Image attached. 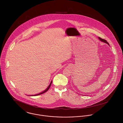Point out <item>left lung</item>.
I'll return each instance as SVG.
<instances>
[{
	"label": "left lung",
	"instance_id": "obj_1",
	"mask_svg": "<svg viewBox=\"0 0 123 123\" xmlns=\"http://www.w3.org/2000/svg\"><path fill=\"white\" fill-rule=\"evenodd\" d=\"M98 38H99V39L101 41H103V42H104L105 43H106L108 44V45H109V43L107 42V41H106V40H104V39H102V38H100V37H98Z\"/></svg>",
	"mask_w": 123,
	"mask_h": 123
}]
</instances>
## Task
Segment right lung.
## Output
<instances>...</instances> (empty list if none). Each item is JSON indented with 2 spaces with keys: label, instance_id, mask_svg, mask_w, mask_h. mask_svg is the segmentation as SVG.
Here are the masks:
<instances>
[{
  "label": "right lung",
  "instance_id": "add662e5",
  "mask_svg": "<svg viewBox=\"0 0 123 123\" xmlns=\"http://www.w3.org/2000/svg\"><path fill=\"white\" fill-rule=\"evenodd\" d=\"M51 83H52V81H51L50 82V84H49V86L47 87V88L45 90H44L43 92H41V93H39V94H35V95H31V96H36V95H40V94H43V93H45V92H46L47 91H48V90L49 89V88H50V85H51Z\"/></svg>",
  "mask_w": 123,
  "mask_h": 123
}]
</instances>
